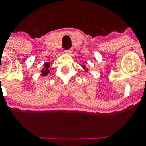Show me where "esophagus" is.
<instances>
[{
  "label": "esophagus",
  "mask_w": 146,
  "mask_h": 146,
  "mask_svg": "<svg viewBox=\"0 0 146 146\" xmlns=\"http://www.w3.org/2000/svg\"><path fill=\"white\" fill-rule=\"evenodd\" d=\"M65 53H67V54H70L72 53V50L71 49H67V50H65Z\"/></svg>",
  "instance_id": "obj_1"
}]
</instances>
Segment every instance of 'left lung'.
<instances>
[{"instance_id":"8db88e82","label":"left lung","mask_w":146,"mask_h":146,"mask_svg":"<svg viewBox=\"0 0 146 146\" xmlns=\"http://www.w3.org/2000/svg\"><path fill=\"white\" fill-rule=\"evenodd\" d=\"M83 68H84V69H85V66H83ZM88 69H86V70H87Z\"/></svg>"}]
</instances>
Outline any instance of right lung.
Listing matches in <instances>:
<instances>
[{"instance_id":"add662e5","label":"right lung","mask_w":146,"mask_h":146,"mask_svg":"<svg viewBox=\"0 0 146 146\" xmlns=\"http://www.w3.org/2000/svg\"><path fill=\"white\" fill-rule=\"evenodd\" d=\"M48 68H49V62H46L45 64H44V67L43 68L42 70H41V72H42V76H47L48 73H49V70H48Z\"/></svg>"}]
</instances>
